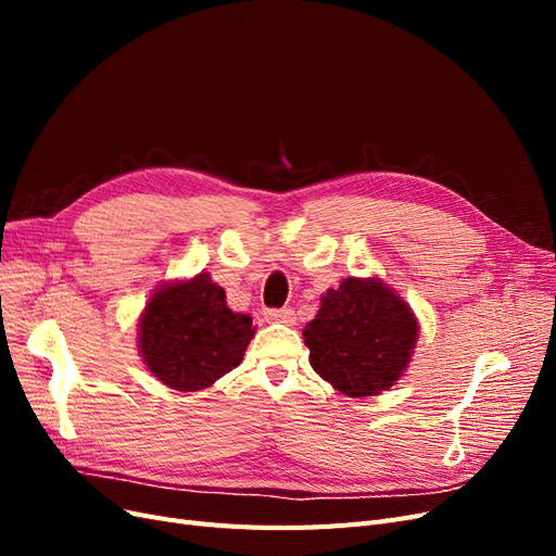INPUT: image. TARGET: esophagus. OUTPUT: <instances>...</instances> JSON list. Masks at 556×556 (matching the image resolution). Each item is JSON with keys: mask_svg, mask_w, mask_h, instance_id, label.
<instances>
[{"mask_svg": "<svg viewBox=\"0 0 556 556\" xmlns=\"http://www.w3.org/2000/svg\"><path fill=\"white\" fill-rule=\"evenodd\" d=\"M264 317L268 323H282V325H294V311L292 308H268L264 311Z\"/></svg>", "mask_w": 556, "mask_h": 556, "instance_id": "34e87169", "label": "esophagus"}]
</instances>
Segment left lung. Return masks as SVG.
I'll use <instances>...</instances> for the list:
<instances>
[{
    "instance_id": "obj_1",
    "label": "left lung",
    "mask_w": 556,
    "mask_h": 556,
    "mask_svg": "<svg viewBox=\"0 0 556 556\" xmlns=\"http://www.w3.org/2000/svg\"><path fill=\"white\" fill-rule=\"evenodd\" d=\"M311 366L348 396H374L406 371L417 323L401 296L378 280L348 278L323 296L306 325Z\"/></svg>"
}]
</instances>
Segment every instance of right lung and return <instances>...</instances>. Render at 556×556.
I'll return each mask as SVG.
<instances>
[{"label": "right lung", "mask_w": 556, "mask_h": 556, "mask_svg": "<svg viewBox=\"0 0 556 556\" xmlns=\"http://www.w3.org/2000/svg\"><path fill=\"white\" fill-rule=\"evenodd\" d=\"M139 327L150 374L178 392L204 390L237 368L252 339V319L227 308L208 274L157 290Z\"/></svg>", "instance_id": "add662e5"}]
</instances>
